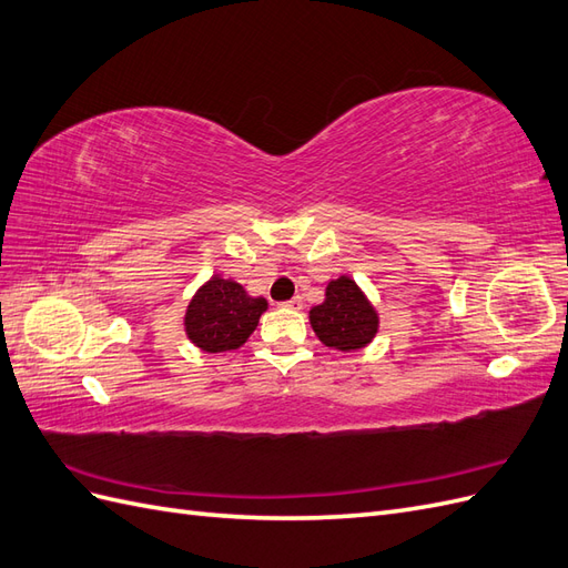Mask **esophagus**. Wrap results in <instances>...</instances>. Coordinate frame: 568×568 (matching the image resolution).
<instances>
[{"label":"esophagus","instance_id":"34e87169","mask_svg":"<svg viewBox=\"0 0 568 568\" xmlns=\"http://www.w3.org/2000/svg\"><path fill=\"white\" fill-rule=\"evenodd\" d=\"M284 307H288V311H301L303 307V298L301 296H294L291 301H286V303H282Z\"/></svg>","mask_w":568,"mask_h":568}]
</instances>
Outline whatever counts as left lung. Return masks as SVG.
I'll use <instances>...</instances> for the list:
<instances>
[{
    "instance_id": "8db88e82",
    "label": "left lung",
    "mask_w": 568,
    "mask_h": 568,
    "mask_svg": "<svg viewBox=\"0 0 568 568\" xmlns=\"http://www.w3.org/2000/svg\"><path fill=\"white\" fill-rule=\"evenodd\" d=\"M311 326L326 348L355 353L367 348L379 332V313L359 284L341 274L324 288V301L311 307Z\"/></svg>"
}]
</instances>
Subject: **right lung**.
<instances>
[{"mask_svg":"<svg viewBox=\"0 0 568 568\" xmlns=\"http://www.w3.org/2000/svg\"><path fill=\"white\" fill-rule=\"evenodd\" d=\"M267 311L263 296L220 274L203 282L184 311V334L203 353L239 351Z\"/></svg>","mask_w":568,"mask_h":568,"instance_id":"add662e5","label":"right lung"}]
</instances>
